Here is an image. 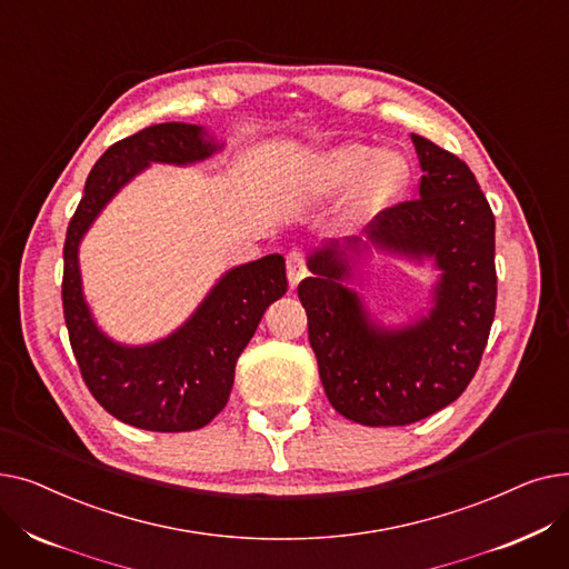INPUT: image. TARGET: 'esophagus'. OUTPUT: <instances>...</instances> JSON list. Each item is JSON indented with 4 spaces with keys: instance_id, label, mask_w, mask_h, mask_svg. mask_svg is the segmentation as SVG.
Instances as JSON below:
<instances>
[{
    "instance_id": "34e87169",
    "label": "esophagus",
    "mask_w": 569,
    "mask_h": 569,
    "mask_svg": "<svg viewBox=\"0 0 569 569\" xmlns=\"http://www.w3.org/2000/svg\"><path fill=\"white\" fill-rule=\"evenodd\" d=\"M286 269H288V283L290 288H295L297 283H300L307 274V264H305V253L292 249L288 256H286Z\"/></svg>"
}]
</instances>
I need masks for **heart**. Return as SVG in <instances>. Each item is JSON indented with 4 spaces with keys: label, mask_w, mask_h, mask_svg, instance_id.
<instances>
[{
    "label": "heart",
    "mask_w": 569,
    "mask_h": 569,
    "mask_svg": "<svg viewBox=\"0 0 569 569\" xmlns=\"http://www.w3.org/2000/svg\"><path fill=\"white\" fill-rule=\"evenodd\" d=\"M311 191L337 193L357 184L352 214L365 217L390 207L408 187L410 166L399 152H376L348 142L325 152L311 168Z\"/></svg>",
    "instance_id": "heart-1"
}]
</instances>
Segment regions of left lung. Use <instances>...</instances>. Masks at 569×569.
I'll return each instance as SVG.
<instances>
[{"label":"left lung","instance_id":"8db88e82","mask_svg":"<svg viewBox=\"0 0 569 569\" xmlns=\"http://www.w3.org/2000/svg\"><path fill=\"white\" fill-rule=\"evenodd\" d=\"M422 168L420 198L382 209L367 239L322 242L297 288L309 318L325 395L365 427H403L450 406L480 367L496 313V221L470 168L422 136H410ZM373 246L421 261L441 279L427 317L403 328L370 320L345 286L350 261Z\"/></svg>","mask_w":569,"mask_h":569}]
</instances>
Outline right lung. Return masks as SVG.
Returning a JSON list of instances; mask_svg holds the SVG:
<instances>
[{
  "label": "right lung",
  "mask_w": 569,
  "mask_h": 569,
  "mask_svg": "<svg viewBox=\"0 0 569 569\" xmlns=\"http://www.w3.org/2000/svg\"><path fill=\"white\" fill-rule=\"evenodd\" d=\"M202 127L166 122L147 127L106 149L84 182V196L67 230L62 302L69 341L92 397L119 422L144 431H196L228 403L234 365L264 309L288 290L279 253L232 267L196 313L170 337L124 346L106 337L89 311L78 264L84 232L149 163L189 166L219 152Z\"/></svg>",
  "instance_id": "1"
}]
</instances>
